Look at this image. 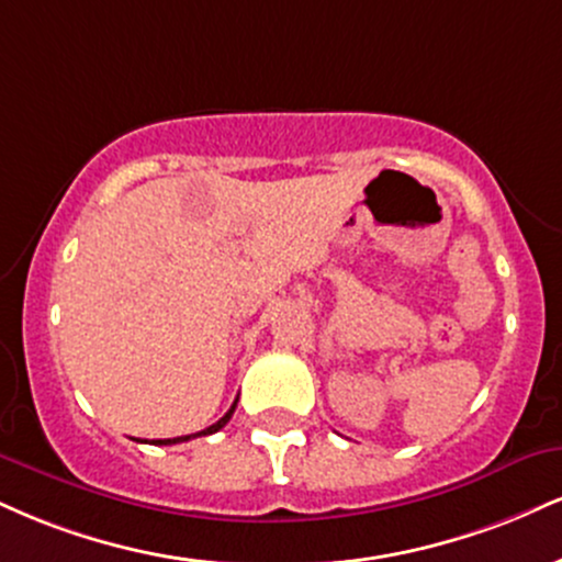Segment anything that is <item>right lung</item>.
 I'll use <instances>...</instances> for the list:
<instances>
[{
  "label": "right lung",
  "mask_w": 562,
  "mask_h": 562,
  "mask_svg": "<svg viewBox=\"0 0 562 562\" xmlns=\"http://www.w3.org/2000/svg\"><path fill=\"white\" fill-rule=\"evenodd\" d=\"M235 405H238V401H235L233 405H229V411L225 416L220 418V422L216 424H212V427H206V429H201V431H195V435H186V437H175V439H154V445H178V442H188V439H193V437H201V435H214V431H220L222 427H225V424L229 422V416L235 414ZM140 442V439H138Z\"/></svg>",
  "instance_id": "add662e5"
}]
</instances>
